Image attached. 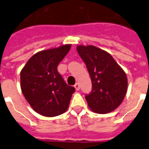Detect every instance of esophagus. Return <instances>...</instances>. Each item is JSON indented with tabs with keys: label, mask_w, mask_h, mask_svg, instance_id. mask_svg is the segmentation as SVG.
Returning a JSON list of instances; mask_svg holds the SVG:
<instances>
[{
	"label": "esophagus",
	"mask_w": 149,
	"mask_h": 149,
	"mask_svg": "<svg viewBox=\"0 0 149 149\" xmlns=\"http://www.w3.org/2000/svg\"><path fill=\"white\" fill-rule=\"evenodd\" d=\"M74 87H75V89H77V90H79V88H80V86H79V84L78 83H77L76 84H75Z\"/></svg>",
	"instance_id": "34e87169"
}]
</instances>
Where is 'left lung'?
I'll list each match as a JSON object with an SVG mask.
<instances>
[{
	"mask_svg": "<svg viewBox=\"0 0 149 149\" xmlns=\"http://www.w3.org/2000/svg\"><path fill=\"white\" fill-rule=\"evenodd\" d=\"M92 81V91L86 95L88 106L95 113L112 112L124 100L128 81L125 72L109 53L95 46H78Z\"/></svg>",
	"mask_w": 149,
	"mask_h": 149,
	"instance_id": "8db88e82",
	"label": "left lung"
}]
</instances>
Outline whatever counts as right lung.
I'll return each instance as SVG.
<instances>
[{
	"mask_svg": "<svg viewBox=\"0 0 149 149\" xmlns=\"http://www.w3.org/2000/svg\"><path fill=\"white\" fill-rule=\"evenodd\" d=\"M66 44L38 52L20 72V87L33 109L41 116L54 117L68 109L75 88L68 86L57 66L70 49Z\"/></svg>",
	"mask_w": 149,
	"mask_h": 149,
	"instance_id": "1",
	"label": "right lung"
}]
</instances>
